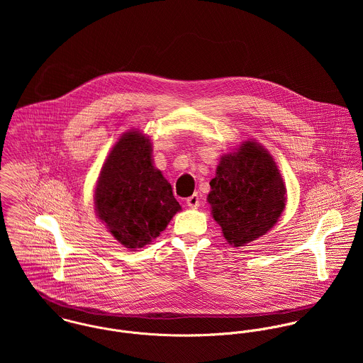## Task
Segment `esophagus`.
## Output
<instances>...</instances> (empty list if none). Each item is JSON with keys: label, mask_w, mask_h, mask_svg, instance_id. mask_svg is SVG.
Listing matches in <instances>:
<instances>
[{"label": "esophagus", "mask_w": 363, "mask_h": 363, "mask_svg": "<svg viewBox=\"0 0 363 363\" xmlns=\"http://www.w3.org/2000/svg\"><path fill=\"white\" fill-rule=\"evenodd\" d=\"M186 203H187V207L191 208V209H197L200 207V196L196 193V194L190 196Z\"/></svg>", "instance_id": "1"}]
</instances>
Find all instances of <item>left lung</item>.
Returning a JSON list of instances; mask_svg holds the SVG:
<instances>
[{
    "label": "left lung",
    "instance_id": "left-lung-1",
    "mask_svg": "<svg viewBox=\"0 0 363 363\" xmlns=\"http://www.w3.org/2000/svg\"><path fill=\"white\" fill-rule=\"evenodd\" d=\"M208 203L229 245L245 246L267 233L285 208V184L271 155L245 143L223 156L211 180Z\"/></svg>",
    "mask_w": 363,
    "mask_h": 363
}]
</instances>
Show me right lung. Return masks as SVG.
<instances>
[{
  "mask_svg": "<svg viewBox=\"0 0 363 363\" xmlns=\"http://www.w3.org/2000/svg\"><path fill=\"white\" fill-rule=\"evenodd\" d=\"M151 151L145 135L124 134L107 156L95 190L98 216L127 249L152 242L180 211L170 183L152 166Z\"/></svg>",
  "mask_w": 363,
  "mask_h": 363,
  "instance_id": "1",
  "label": "right lung"
}]
</instances>
